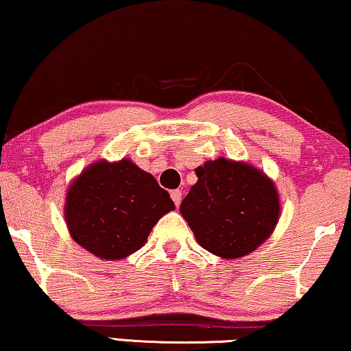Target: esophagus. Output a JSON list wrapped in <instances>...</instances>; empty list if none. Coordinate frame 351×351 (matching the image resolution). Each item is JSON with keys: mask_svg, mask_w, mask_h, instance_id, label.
Listing matches in <instances>:
<instances>
[{"mask_svg": "<svg viewBox=\"0 0 351 351\" xmlns=\"http://www.w3.org/2000/svg\"><path fill=\"white\" fill-rule=\"evenodd\" d=\"M170 197H171V200L175 202V205H176V206H180V203H181V197H182V192H181L180 189L171 191V192H170Z\"/></svg>", "mask_w": 351, "mask_h": 351, "instance_id": "esophagus-1", "label": "esophagus"}]
</instances>
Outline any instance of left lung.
<instances>
[{"label": "left lung", "mask_w": 351, "mask_h": 351, "mask_svg": "<svg viewBox=\"0 0 351 351\" xmlns=\"http://www.w3.org/2000/svg\"><path fill=\"white\" fill-rule=\"evenodd\" d=\"M180 211L198 244L222 258L244 257L273 233L279 195L269 178L244 162L208 160Z\"/></svg>", "instance_id": "8db88e82"}]
</instances>
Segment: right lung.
<instances>
[{
	"label": "right lung",
	"instance_id": "1",
	"mask_svg": "<svg viewBox=\"0 0 351 351\" xmlns=\"http://www.w3.org/2000/svg\"><path fill=\"white\" fill-rule=\"evenodd\" d=\"M175 203L158 181L129 159L96 162L67 191V228L99 258L119 260L138 250Z\"/></svg>",
	"mask_w": 351,
	"mask_h": 351
}]
</instances>
